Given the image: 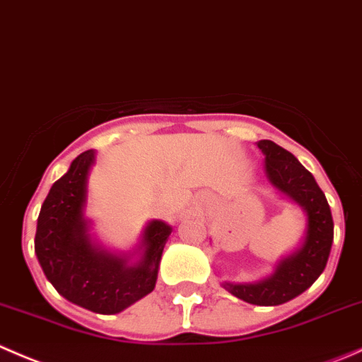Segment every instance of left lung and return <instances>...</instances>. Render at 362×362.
I'll return each mask as SVG.
<instances>
[{
	"instance_id": "obj_1",
	"label": "left lung",
	"mask_w": 362,
	"mask_h": 362,
	"mask_svg": "<svg viewBox=\"0 0 362 362\" xmlns=\"http://www.w3.org/2000/svg\"><path fill=\"white\" fill-rule=\"evenodd\" d=\"M266 155V173L280 192L287 193L306 211L308 230L303 246L281 260L276 271L259 284H227L235 298L259 306H276L298 298L325 269L331 252L334 223L324 192L292 153L273 141L257 142Z\"/></svg>"
}]
</instances>
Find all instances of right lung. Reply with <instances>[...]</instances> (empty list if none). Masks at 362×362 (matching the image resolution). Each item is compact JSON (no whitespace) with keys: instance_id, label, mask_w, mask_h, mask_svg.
<instances>
[{"instance_id":"add662e5","label":"right lung","mask_w":362,"mask_h":362,"mask_svg":"<svg viewBox=\"0 0 362 362\" xmlns=\"http://www.w3.org/2000/svg\"><path fill=\"white\" fill-rule=\"evenodd\" d=\"M93 162V149L81 153L68 173L52 185L38 214L35 253L47 280L64 299L95 313L112 315L153 292L173 228L153 220L142 238L144 257L135 266L95 248L82 216Z\"/></svg>"}]
</instances>
